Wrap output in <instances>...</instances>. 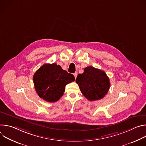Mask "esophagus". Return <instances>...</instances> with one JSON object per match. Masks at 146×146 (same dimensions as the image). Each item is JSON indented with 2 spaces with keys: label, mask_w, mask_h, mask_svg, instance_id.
Segmentation results:
<instances>
[{
  "label": "esophagus",
  "mask_w": 146,
  "mask_h": 146,
  "mask_svg": "<svg viewBox=\"0 0 146 146\" xmlns=\"http://www.w3.org/2000/svg\"><path fill=\"white\" fill-rule=\"evenodd\" d=\"M77 75H78V73H77V72H76V73H74V76L75 78H76V77H77Z\"/></svg>",
  "instance_id": "esophagus-1"
}]
</instances>
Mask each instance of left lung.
Returning <instances> with one entry per match:
<instances>
[{"label": "left lung", "mask_w": 146, "mask_h": 146, "mask_svg": "<svg viewBox=\"0 0 146 146\" xmlns=\"http://www.w3.org/2000/svg\"><path fill=\"white\" fill-rule=\"evenodd\" d=\"M76 82L82 95L90 101L105 97L110 86V80L106 73L92 66L86 68L84 73L78 74Z\"/></svg>", "instance_id": "1"}]
</instances>
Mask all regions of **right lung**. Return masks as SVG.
Segmentation results:
<instances>
[{
	"instance_id": "1",
	"label": "right lung",
	"mask_w": 146,
	"mask_h": 146,
	"mask_svg": "<svg viewBox=\"0 0 146 146\" xmlns=\"http://www.w3.org/2000/svg\"><path fill=\"white\" fill-rule=\"evenodd\" d=\"M75 80L72 74L68 73L56 64H46L33 75V83L40 98L48 102H55L64 95L65 86Z\"/></svg>"
}]
</instances>
